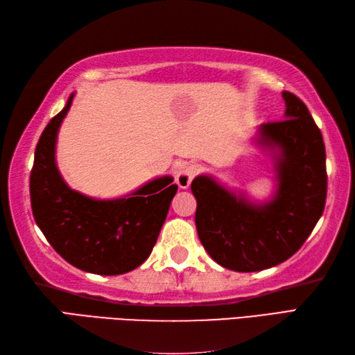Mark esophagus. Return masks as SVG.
<instances>
[{"label": "esophagus", "mask_w": 355, "mask_h": 355, "mask_svg": "<svg viewBox=\"0 0 355 355\" xmlns=\"http://www.w3.org/2000/svg\"><path fill=\"white\" fill-rule=\"evenodd\" d=\"M201 171H202L201 164L193 163V164L187 166V168L183 169L182 172H178V175H177L175 180H177V184H178L180 189H187V187L191 186L192 180L197 177Z\"/></svg>", "instance_id": "1"}]
</instances>
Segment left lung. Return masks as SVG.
Returning a JSON list of instances; mask_svg holds the SVG:
<instances>
[{"label":"left lung","instance_id":"left-lung-1","mask_svg":"<svg viewBox=\"0 0 355 355\" xmlns=\"http://www.w3.org/2000/svg\"><path fill=\"white\" fill-rule=\"evenodd\" d=\"M282 97L284 120L261 125L258 139L259 145L276 149L273 198L253 205L207 175L191 184L200 241L224 268L261 271L291 258L325 209L328 177L322 132L297 96L284 92Z\"/></svg>","mask_w":355,"mask_h":355}]
</instances>
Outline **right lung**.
I'll return each instance as SVG.
<instances>
[{"mask_svg":"<svg viewBox=\"0 0 355 355\" xmlns=\"http://www.w3.org/2000/svg\"><path fill=\"white\" fill-rule=\"evenodd\" d=\"M73 97L36 145L30 172L32 212L51 247L71 266L94 275H123L153 252L178 186L172 177H160L116 200H94L70 189L58 171L55 149Z\"/></svg>","mask_w":355,"mask_h":355,"instance_id":"right-lung-1","label":"right lung"}]
</instances>
